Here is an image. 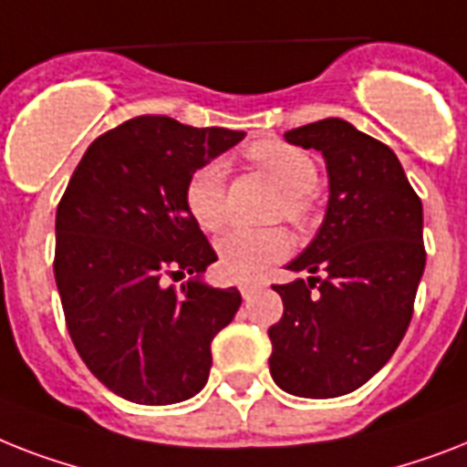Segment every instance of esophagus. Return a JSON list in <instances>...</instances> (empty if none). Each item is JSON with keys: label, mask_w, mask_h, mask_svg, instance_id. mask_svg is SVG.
<instances>
[{"label": "esophagus", "mask_w": 467, "mask_h": 467, "mask_svg": "<svg viewBox=\"0 0 467 467\" xmlns=\"http://www.w3.org/2000/svg\"><path fill=\"white\" fill-rule=\"evenodd\" d=\"M259 287H261V283H252V280H249V283H242V285H240L242 297H252V295L256 293Z\"/></svg>", "instance_id": "esophagus-1"}]
</instances>
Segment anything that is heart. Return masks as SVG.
Instances as JSON below:
<instances>
[{
  "mask_svg": "<svg viewBox=\"0 0 467 467\" xmlns=\"http://www.w3.org/2000/svg\"><path fill=\"white\" fill-rule=\"evenodd\" d=\"M249 158L283 189L278 213L302 225L312 213V192L319 168L306 150L285 141H259L249 146ZM184 203L196 225L206 233H221L230 221L227 211V168L208 161L192 172L184 187ZM290 252V237L283 230H234L218 244L221 268L234 280L252 278Z\"/></svg>",
  "mask_w": 467,
  "mask_h": 467,
  "instance_id": "obj_1",
  "label": "heart"
}]
</instances>
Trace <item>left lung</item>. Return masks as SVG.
I'll list each match as a JSON object with an SVG mask.
<instances>
[{
  "instance_id": "8db88e82",
  "label": "left lung",
  "mask_w": 467,
  "mask_h": 467,
  "mask_svg": "<svg viewBox=\"0 0 467 467\" xmlns=\"http://www.w3.org/2000/svg\"><path fill=\"white\" fill-rule=\"evenodd\" d=\"M285 139L324 153L331 196L319 234L287 264L309 280L273 285L283 317L268 328V365L293 396H345L391 359L410 326L427 261L422 201L391 148L338 117Z\"/></svg>"
}]
</instances>
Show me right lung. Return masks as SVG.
Segmentation results:
<instances>
[{
	"label": "right lung",
	"mask_w": 467,
	"mask_h": 467,
	"mask_svg": "<svg viewBox=\"0 0 467 467\" xmlns=\"http://www.w3.org/2000/svg\"><path fill=\"white\" fill-rule=\"evenodd\" d=\"M244 131L134 117L90 143L57 206L55 280L67 331L93 377L141 405L199 393L211 343L242 305L237 287L168 278L218 261L184 203L196 168Z\"/></svg>",
	"instance_id": "add662e5"
}]
</instances>
